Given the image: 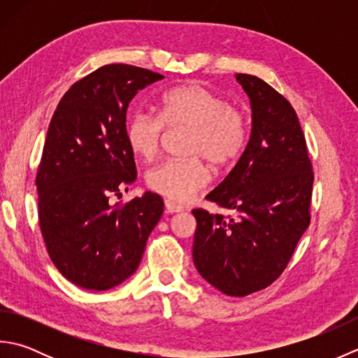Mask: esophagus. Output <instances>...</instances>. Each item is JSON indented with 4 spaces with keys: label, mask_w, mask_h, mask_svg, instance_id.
Instances as JSON below:
<instances>
[{
    "label": "esophagus",
    "mask_w": 358,
    "mask_h": 358,
    "mask_svg": "<svg viewBox=\"0 0 358 358\" xmlns=\"http://www.w3.org/2000/svg\"><path fill=\"white\" fill-rule=\"evenodd\" d=\"M164 206H166V210L171 212V214H177V212H183V210H185L183 206H180V204L173 203V201H171V200H166V201H164Z\"/></svg>",
    "instance_id": "esophagus-1"
}]
</instances>
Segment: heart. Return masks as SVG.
Here are the masks:
<instances>
[{"label": "heart", "instance_id": "heart-1", "mask_svg": "<svg viewBox=\"0 0 358 358\" xmlns=\"http://www.w3.org/2000/svg\"><path fill=\"white\" fill-rule=\"evenodd\" d=\"M166 129H187V159H167L148 172L152 191L173 201H186L209 181L201 158L215 167L238 158L248 138L245 115L200 83L189 81L167 90L158 100V117L135 112L126 127L127 143L146 162L154 159Z\"/></svg>", "mask_w": 358, "mask_h": 358}]
</instances>
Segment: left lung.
I'll return each mask as SVG.
<instances>
[{"instance_id":"obj_1","label":"left lung","mask_w":358,"mask_h":358,"mask_svg":"<svg viewBox=\"0 0 358 358\" xmlns=\"http://www.w3.org/2000/svg\"><path fill=\"white\" fill-rule=\"evenodd\" d=\"M252 109L248 146L206 200L237 217L194 209L192 257L200 275L226 295L245 296L273 283L310 222L314 172L296 113L258 77L237 73Z\"/></svg>"}]
</instances>
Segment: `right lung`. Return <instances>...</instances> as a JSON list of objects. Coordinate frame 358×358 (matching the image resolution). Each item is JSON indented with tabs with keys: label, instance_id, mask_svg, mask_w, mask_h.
Returning a JSON list of instances; mask_svg holds the SVG:
<instances>
[{
	"label": "right lung",
	"instance_id": "add662e5",
	"mask_svg": "<svg viewBox=\"0 0 358 358\" xmlns=\"http://www.w3.org/2000/svg\"><path fill=\"white\" fill-rule=\"evenodd\" d=\"M163 78L131 64L103 66L67 90L50 120L36 172L38 218L50 260L83 289L108 291L131 277L163 215L158 194L112 203L136 180L129 103Z\"/></svg>",
	"mask_w": 358,
	"mask_h": 358
}]
</instances>
